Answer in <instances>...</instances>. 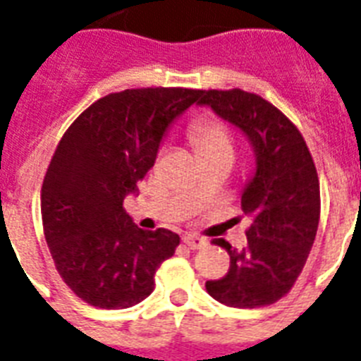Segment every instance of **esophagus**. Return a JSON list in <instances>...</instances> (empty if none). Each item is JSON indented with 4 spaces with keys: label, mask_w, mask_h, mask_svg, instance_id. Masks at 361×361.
Returning <instances> with one entry per match:
<instances>
[{
    "label": "esophagus",
    "mask_w": 361,
    "mask_h": 361,
    "mask_svg": "<svg viewBox=\"0 0 361 361\" xmlns=\"http://www.w3.org/2000/svg\"><path fill=\"white\" fill-rule=\"evenodd\" d=\"M183 241L184 245L188 248H192V250H195V248H201V247H205L207 241L203 239L201 235H195V233H186V235L183 237Z\"/></svg>",
    "instance_id": "obj_1"
}]
</instances>
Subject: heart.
Returning <instances> with one entry per match:
<instances>
[{"mask_svg":"<svg viewBox=\"0 0 361 361\" xmlns=\"http://www.w3.org/2000/svg\"><path fill=\"white\" fill-rule=\"evenodd\" d=\"M190 141L200 158L233 152V139L230 128L214 116L197 118L190 126Z\"/></svg>","mask_w":361,"mask_h":361,"instance_id":"1","label":"heart"}]
</instances>
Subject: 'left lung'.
Returning <instances> with one entry per match:
<instances>
[{
	"label": "left lung",
	"instance_id": "8db88e82",
	"mask_svg": "<svg viewBox=\"0 0 361 361\" xmlns=\"http://www.w3.org/2000/svg\"><path fill=\"white\" fill-rule=\"evenodd\" d=\"M197 103L241 128L256 152V173L241 195L243 212L252 219L247 247L212 239L230 254V269L207 281V292L237 309L276 303L301 275L317 237L320 183L311 150L298 126L258 94L201 90Z\"/></svg>",
	"mask_w": 361,
	"mask_h": 361
}]
</instances>
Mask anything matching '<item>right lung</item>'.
Wrapping results in <instances>:
<instances>
[{"mask_svg":"<svg viewBox=\"0 0 361 361\" xmlns=\"http://www.w3.org/2000/svg\"><path fill=\"white\" fill-rule=\"evenodd\" d=\"M192 88H131L97 99L67 128L44 173L41 216L61 281L97 309H128L154 290L180 237L137 228L124 197L154 166L173 118L200 99Z\"/></svg>","mask_w":361,"mask_h":361,"instance_id":"add662e5","label":"right lung"}]
</instances>
